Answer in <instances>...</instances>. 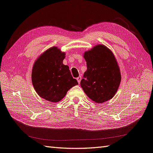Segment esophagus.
Segmentation results:
<instances>
[{"label":"esophagus","mask_w":153,"mask_h":153,"mask_svg":"<svg viewBox=\"0 0 153 153\" xmlns=\"http://www.w3.org/2000/svg\"><path fill=\"white\" fill-rule=\"evenodd\" d=\"M81 79H82V77L80 76H79V77L77 78L76 79V80H77V81H78V82H79V84H80V81H81Z\"/></svg>","instance_id":"34e87169"}]
</instances>
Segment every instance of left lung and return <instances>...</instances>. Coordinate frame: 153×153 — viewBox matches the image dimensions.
<instances>
[{"label":"left lung","instance_id":"1","mask_svg":"<svg viewBox=\"0 0 153 153\" xmlns=\"http://www.w3.org/2000/svg\"><path fill=\"white\" fill-rule=\"evenodd\" d=\"M87 70L80 85L89 99L97 103L111 99L116 94L121 77L114 54L103 45L85 52Z\"/></svg>","mask_w":153,"mask_h":153}]
</instances>
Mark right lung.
<instances>
[{
	"label": "right lung",
	"instance_id": "right-lung-1",
	"mask_svg": "<svg viewBox=\"0 0 153 153\" xmlns=\"http://www.w3.org/2000/svg\"><path fill=\"white\" fill-rule=\"evenodd\" d=\"M65 53L56 47L48 48L36 59L32 71V82L41 97L58 102L67 92L78 84L69 67L63 64Z\"/></svg>",
	"mask_w": 153,
	"mask_h": 153
}]
</instances>
